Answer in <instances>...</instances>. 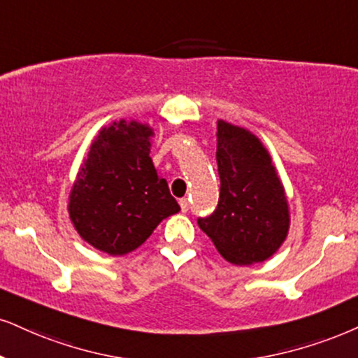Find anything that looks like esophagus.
I'll use <instances>...</instances> for the list:
<instances>
[{"label": "esophagus", "mask_w": 358, "mask_h": 358, "mask_svg": "<svg viewBox=\"0 0 358 358\" xmlns=\"http://www.w3.org/2000/svg\"><path fill=\"white\" fill-rule=\"evenodd\" d=\"M179 204H180V210H182V213H187V210H189V199H187V197H182V199L179 201Z\"/></svg>", "instance_id": "esophagus-1"}]
</instances>
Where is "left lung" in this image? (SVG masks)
I'll return each instance as SVG.
<instances>
[{"label":"left lung","mask_w":358,"mask_h":358,"mask_svg":"<svg viewBox=\"0 0 358 358\" xmlns=\"http://www.w3.org/2000/svg\"><path fill=\"white\" fill-rule=\"evenodd\" d=\"M215 159L219 202L197 224L229 262H262L279 249L289 231V207L271 157L249 131L219 121Z\"/></svg>","instance_id":"8db88e82"}]
</instances>
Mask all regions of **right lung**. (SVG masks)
Returning a JSON list of instances; mask_svg holds the SVG:
<instances>
[{
    "label": "right lung",
    "instance_id": "obj_1",
    "mask_svg": "<svg viewBox=\"0 0 358 358\" xmlns=\"http://www.w3.org/2000/svg\"><path fill=\"white\" fill-rule=\"evenodd\" d=\"M151 136V127L136 121L104 127L73 186L74 227L106 254L138 249L162 219L180 210L149 157Z\"/></svg>",
    "mask_w": 358,
    "mask_h": 358
}]
</instances>
